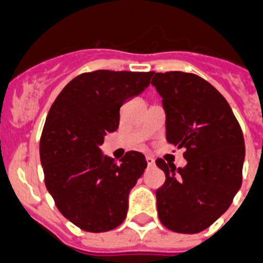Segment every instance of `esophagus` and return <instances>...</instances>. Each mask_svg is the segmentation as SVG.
I'll list each match as a JSON object with an SVG mask.
<instances>
[{"label":"esophagus","instance_id":"obj_1","mask_svg":"<svg viewBox=\"0 0 263 263\" xmlns=\"http://www.w3.org/2000/svg\"><path fill=\"white\" fill-rule=\"evenodd\" d=\"M146 164L147 166H155V160L152 157H146Z\"/></svg>","mask_w":263,"mask_h":263}]
</instances>
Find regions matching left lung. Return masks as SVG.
Wrapping results in <instances>:
<instances>
[{"label": "left lung", "mask_w": 263, "mask_h": 263, "mask_svg": "<svg viewBox=\"0 0 263 263\" xmlns=\"http://www.w3.org/2000/svg\"><path fill=\"white\" fill-rule=\"evenodd\" d=\"M162 98L166 141L185 147L186 165L157 158L165 183L156 191L160 222L175 233L196 234L220 218L242 185L245 140L223 95L195 73L153 72Z\"/></svg>", "instance_id": "left-lung-1"}]
</instances>
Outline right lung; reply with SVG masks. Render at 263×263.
I'll use <instances>...</instances> for the list:
<instances>
[{"label": "right lung", "mask_w": 263, "mask_h": 263, "mask_svg": "<svg viewBox=\"0 0 263 263\" xmlns=\"http://www.w3.org/2000/svg\"><path fill=\"white\" fill-rule=\"evenodd\" d=\"M153 72L98 69L73 78L49 108L40 138L45 186L60 214L79 229L105 233L127 214V197L146 168L127 152L117 164L101 145L116 132L123 102L141 94Z\"/></svg>", "instance_id": "right-lung-1"}]
</instances>
